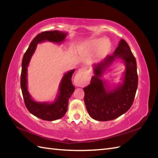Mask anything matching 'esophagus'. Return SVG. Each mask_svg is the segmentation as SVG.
<instances>
[{"instance_id": "obj_1", "label": "esophagus", "mask_w": 158, "mask_h": 158, "mask_svg": "<svg viewBox=\"0 0 158 158\" xmlns=\"http://www.w3.org/2000/svg\"><path fill=\"white\" fill-rule=\"evenodd\" d=\"M85 71V69L82 68L78 70V73H76L74 78V83L77 86H83L84 85V73Z\"/></svg>"}]
</instances>
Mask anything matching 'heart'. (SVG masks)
Instances as JSON below:
<instances>
[{
	"label": "heart",
	"instance_id": "heart-1",
	"mask_svg": "<svg viewBox=\"0 0 158 158\" xmlns=\"http://www.w3.org/2000/svg\"><path fill=\"white\" fill-rule=\"evenodd\" d=\"M110 47L111 43L108 40L94 38L81 44L79 47V50L84 52H92L97 50V55L102 56L107 53Z\"/></svg>",
	"mask_w": 158,
	"mask_h": 158
}]
</instances>
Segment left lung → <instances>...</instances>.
<instances>
[{"mask_svg":"<svg viewBox=\"0 0 158 158\" xmlns=\"http://www.w3.org/2000/svg\"><path fill=\"white\" fill-rule=\"evenodd\" d=\"M117 58L125 60L127 66L123 84L111 92H106L104 81L99 77L104 69ZM94 71L95 76L92 78L90 84L84 88L87 111L95 120H113L131 107L138 88L136 61L126 41L121 39L114 54L95 66Z\"/></svg>","mask_w":158,"mask_h":158,"instance_id":"left-lung-1","label":"left lung"}]
</instances>
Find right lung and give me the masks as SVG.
Returning <instances> with one entry per match:
<instances>
[{
    "mask_svg": "<svg viewBox=\"0 0 158 158\" xmlns=\"http://www.w3.org/2000/svg\"><path fill=\"white\" fill-rule=\"evenodd\" d=\"M67 33L59 31H43L35 37L23 55L22 63V73L20 85L22 92L26 107L33 115L45 121H55L63 117L67 111L69 99L75 89L72 82V76L74 70L64 74L60 85V93L56 101L51 104L37 103L31 99L27 89V67L33 52L35 50L38 43L45 40L60 43L63 41Z\"/></svg>",
    "mask_w": 158,
    "mask_h": 158,
    "instance_id": "add662e5",
    "label": "right lung"
}]
</instances>
